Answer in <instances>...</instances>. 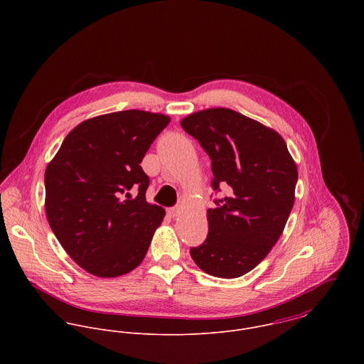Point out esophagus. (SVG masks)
<instances>
[{
	"mask_svg": "<svg viewBox=\"0 0 364 364\" xmlns=\"http://www.w3.org/2000/svg\"><path fill=\"white\" fill-rule=\"evenodd\" d=\"M166 213H168V215L169 217H176L178 215V213H179V210H178V208H166Z\"/></svg>",
	"mask_w": 364,
	"mask_h": 364,
	"instance_id": "34e87169",
	"label": "esophagus"
}]
</instances>
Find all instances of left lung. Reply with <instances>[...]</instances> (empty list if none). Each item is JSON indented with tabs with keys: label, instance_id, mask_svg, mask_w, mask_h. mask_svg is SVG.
<instances>
[{
	"label": "left lung",
	"instance_id": "obj_1",
	"mask_svg": "<svg viewBox=\"0 0 364 364\" xmlns=\"http://www.w3.org/2000/svg\"><path fill=\"white\" fill-rule=\"evenodd\" d=\"M181 126L211 159L213 191L230 186V196L208 208V238L191 248V257L211 276L240 277L282 235L294 205L297 166L277 132L235 110H200Z\"/></svg>",
	"mask_w": 364,
	"mask_h": 364
}]
</instances>
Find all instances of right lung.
<instances>
[{"label":"right lung","mask_w":364,"mask_h":364,"mask_svg":"<svg viewBox=\"0 0 364 364\" xmlns=\"http://www.w3.org/2000/svg\"><path fill=\"white\" fill-rule=\"evenodd\" d=\"M169 120L136 109L88 119L67 134L49 162L50 228L88 273L117 277L144 259L165 211L146 202L150 179L140 164Z\"/></svg>","instance_id":"right-lung-1"}]
</instances>
